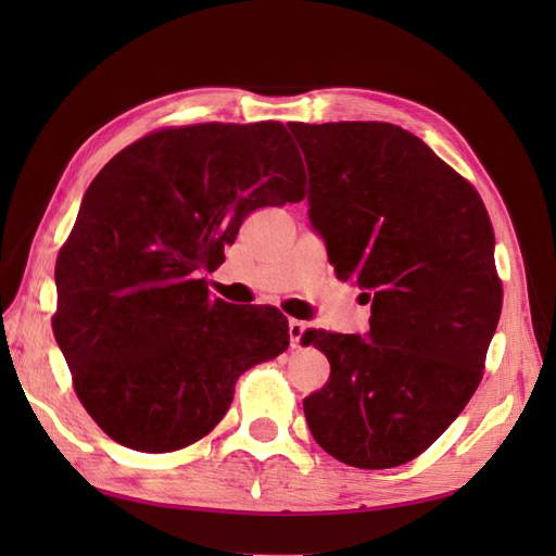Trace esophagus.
<instances>
[{
	"label": "esophagus",
	"instance_id": "34e87169",
	"mask_svg": "<svg viewBox=\"0 0 556 556\" xmlns=\"http://www.w3.org/2000/svg\"><path fill=\"white\" fill-rule=\"evenodd\" d=\"M304 329H306V325L301 323V319H290V323H288V331H290V343H292V348H296V345H299V339H301V333H304Z\"/></svg>",
	"mask_w": 556,
	"mask_h": 556
}]
</instances>
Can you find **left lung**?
<instances>
[{"label": "left lung", "instance_id": "8db88e82", "mask_svg": "<svg viewBox=\"0 0 556 556\" xmlns=\"http://www.w3.org/2000/svg\"><path fill=\"white\" fill-rule=\"evenodd\" d=\"M288 127L333 271L371 301L364 336H301L331 364L304 399L306 422L339 462L394 468L439 439L480 384L501 315L490 215L473 185L396 125Z\"/></svg>", "mask_w": 556, "mask_h": 556}]
</instances>
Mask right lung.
<instances>
[{
    "label": "right lung",
    "instance_id": "obj_1",
    "mask_svg": "<svg viewBox=\"0 0 556 556\" xmlns=\"http://www.w3.org/2000/svg\"><path fill=\"white\" fill-rule=\"evenodd\" d=\"M280 123L192 125L121 150L83 197L55 264V341L74 390L115 443L174 452L229 410L233 382L288 350L276 311L211 299L245 217L304 199Z\"/></svg>",
    "mask_w": 556,
    "mask_h": 556
}]
</instances>
